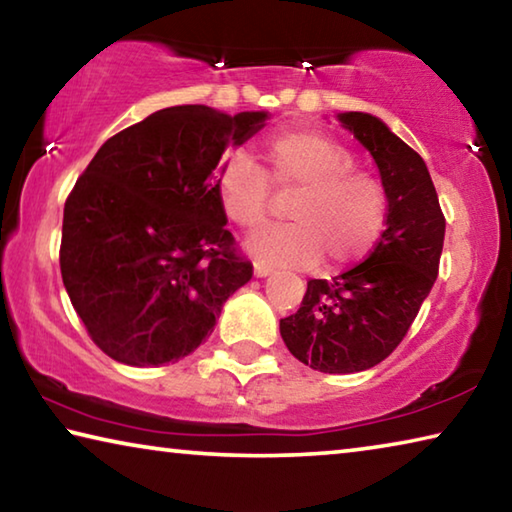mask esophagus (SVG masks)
<instances>
[{"label":"esophagus","instance_id":"1","mask_svg":"<svg viewBox=\"0 0 512 512\" xmlns=\"http://www.w3.org/2000/svg\"><path fill=\"white\" fill-rule=\"evenodd\" d=\"M253 273H255V277H268V275L273 273V268H268V266H264V264H255Z\"/></svg>","mask_w":512,"mask_h":512}]
</instances>
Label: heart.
<instances>
[{
    "mask_svg": "<svg viewBox=\"0 0 512 512\" xmlns=\"http://www.w3.org/2000/svg\"><path fill=\"white\" fill-rule=\"evenodd\" d=\"M264 171L244 155H230L214 173V194L223 214L241 228L266 219L271 185L298 192L289 225H266L246 239V253L264 266L309 268L327 257L332 268L366 257L384 232L386 189L357 169L348 146L320 131H284L264 144Z\"/></svg>",
    "mask_w": 512,
    "mask_h": 512,
    "instance_id": "heart-1",
    "label": "heart"
}]
</instances>
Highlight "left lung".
<instances>
[{
	"instance_id": "obj_1",
	"label": "left lung",
	"mask_w": 512,
	"mask_h": 512,
	"mask_svg": "<svg viewBox=\"0 0 512 512\" xmlns=\"http://www.w3.org/2000/svg\"><path fill=\"white\" fill-rule=\"evenodd\" d=\"M379 169L386 189V230L372 253L332 280H309L302 305L280 320L289 352L329 375L361 372L384 361L409 332L436 282L445 216L424 160L384 121L339 112Z\"/></svg>"
}]
</instances>
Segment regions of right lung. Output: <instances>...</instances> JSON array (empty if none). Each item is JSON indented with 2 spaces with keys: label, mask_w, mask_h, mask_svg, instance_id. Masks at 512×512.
I'll return each mask as SVG.
<instances>
[{
  "label": "right lung",
  "mask_w": 512,
  "mask_h": 512,
  "mask_svg": "<svg viewBox=\"0 0 512 512\" xmlns=\"http://www.w3.org/2000/svg\"><path fill=\"white\" fill-rule=\"evenodd\" d=\"M266 110L173 106L103 142L69 194L60 273L110 359L158 368L212 334L253 277L214 194L221 155L266 126Z\"/></svg>",
  "instance_id": "add662e5"
}]
</instances>
